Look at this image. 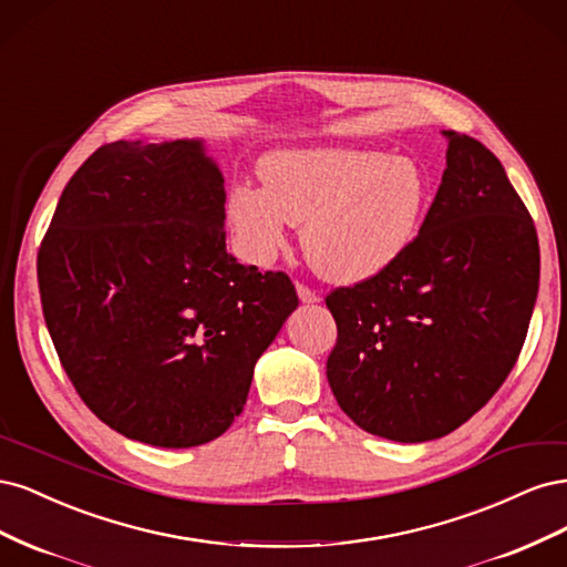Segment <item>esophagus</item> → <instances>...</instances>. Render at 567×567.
I'll return each mask as SVG.
<instances>
[{
    "label": "esophagus",
    "instance_id": "obj_1",
    "mask_svg": "<svg viewBox=\"0 0 567 567\" xmlns=\"http://www.w3.org/2000/svg\"><path fill=\"white\" fill-rule=\"evenodd\" d=\"M298 298H300V302L302 305H317L321 298H319V293H315L312 288H307V286H302V284H298Z\"/></svg>",
    "mask_w": 567,
    "mask_h": 567
}]
</instances>
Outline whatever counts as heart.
I'll use <instances>...</instances> for the list:
<instances>
[{
    "label": "heart",
    "instance_id": "obj_1",
    "mask_svg": "<svg viewBox=\"0 0 567 567\" xmlns=\"http://www.w3.org/2000/svg\"><path fill=\"white\" fill-rule=\"evenodd\" d=\"M262 188L236 186L227 219L248 262L267 267L300 225L307 262L321 279L352 286L379 277L414 244L431 182L409 156L375 148L310 146L260 161Z\"/></svg>",
    "mask_w": 567,
    "mask_h": 567
}]
</instances>
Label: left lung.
Wrapping results in <instances>:
<instances>
[{
  "mask_svg": "<svg viewBox=\"0 0 567 567\" xmlns=\"http://www.w3.org/2000/svg\"><path fill=\"white\" fill-rule=\"evenodd\" d=\"M447 140L437 196L409 250L338 288L326 379L362 431L394 442L450 435L520 354L539 290V241L504 165L473 136Z\"/></svg>",
  "mask_w": 567,
  "mask_h": 567,
  "instance_id": "1",
  "label": "left lung"
}]
</instances>
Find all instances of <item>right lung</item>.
Here are the masks:
<instances>
[{"label":"right lung","mask_w":567,"mask_h":567,"mask_svg":"<svg viewBox=\"0 0 567 567\" xmlns=\"http://www.w3.org/2000/svg\"><path fill=\"white\" fill-rule=\"evenodd\" d=\"M205 140L113 142L63 188L38 257L44 321L113 431L184 450L241 414L257 359L298 307L281 271L227 252Z\"/></svg>","instance_id":"1"}]
</instances>
